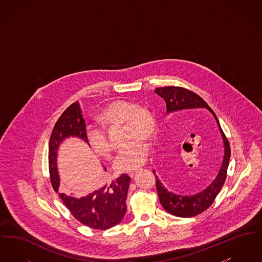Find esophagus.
<instances>
[{"label": "esophagus", "instance_id": "esophagus-1", "mask_svg": "<svg viewBox=\"0 0 262 262\" xmlns=\"http://www.w3.org/2000/svg\"><path fill=\"white\" fill-rule=\"evenodd\" d=\"M137 174V171H134V172H129V173H128V176H129L130 178H134V177H135Z\"/></svg>", "mask_w": 262, "mask_h": 262}]
</instances>
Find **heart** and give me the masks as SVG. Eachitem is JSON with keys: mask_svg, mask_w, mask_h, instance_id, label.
<instances>
[{"mask_svg": "<svg viewBox=\"0 0 262 262\" xmlns=\"http://www.w3.org/2000/svg\"><path fill=\"white\" fill-rule=\"evenodd\" d=\"M100 124L104 126L125 125L127 140L133 141L118 152L113 166L117 172L137 171L147 161L149 145L142 138L150 139L156 133V120L153 113L136 102L118 100L106 106L99 115ZM88 138L91 147L101 156H109L111 152L106 132L101 127L88 129Z\"/></svg>", "mask_w": 262, "mask_h": 262, "instance_id": "b5f03b06", "label": "heart"}]
</instances>
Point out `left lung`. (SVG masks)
Instances as JSON below:
<instances>
[{
    "label": "left lung",
    "instance_id": "left-lung-1",
    "mask_svg": "<svg viewBox=\"0 0 262 262\" xmlns=\"http://www.w3.org/2000/svg\"><path fill=\"white\" fill-rule=\"evenodd\" d=\"M155 93L165 100L168 116L171 114L186 112L187 110H195V109L208 110L214 117L223 139L224 154H223V161L219 169V172L216 176V178L212 181L211 184H209V186H207L203 190H201L195 194L182 195V194L169 191L163 185L159 178L156 176L155 171L153 170V173L156 177V187H157L158 196L164 209L177 217H185V218L193 217L205 211L211 205L214 200L216 199L217 194L223 187L230 157H231L230 145L227 138L225 137L224 133L221 128V125L219 124V121L215 113L212 111L211 108L207 105V103L198 94L185 88H174V86L156 88Z\"/></svg>",
    "mask_w": 262,
    "mask_h": 262
}]
</instances>
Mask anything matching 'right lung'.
Wrapping results in <instances>:
<instances>
[{"mask_svg":"<svg viewBox=\"0 0 262 262\" xmlns=\"http://www.w3.org/2000/svg\"><path fill=\"white\" fill-rule=\"evenodd\" d=\"M76 137L88 142L85 120L83 119L80 104H72L57 121L53 128L49 142V171L51 184L59 193L61 200L72 212L75 219L89 228L107 230L119 224L126 212L125 200L129 187L130 178L123 174L117 180L105 183L94 191L82 198L69 195L60 190L61 178L58 170V152L62 142ZM104 171L107 169L105 167Z\"/></svg>","mask_w":262,"mask_h":262,"instance_id":"1","label":"right lung"}]
</instances>
